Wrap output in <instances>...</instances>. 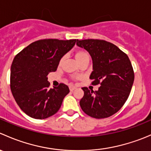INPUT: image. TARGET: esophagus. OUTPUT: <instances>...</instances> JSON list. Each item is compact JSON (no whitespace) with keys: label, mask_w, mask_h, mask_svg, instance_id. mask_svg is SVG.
Wrapping results in <instances>:
<instances>
[{"label":"esophagus","mask_w":151,"mask_h":151,"mask_svg":"<svg viewBox=\"0 0 151 151\" xmlns=\"http://www.w3.org/2000/svg\"><path fill=\"white\" fill-rule=\"evenodd\" d=\"M76 87H74V85H70L69 86V90H70V91H74V90L76 89Z\"/></svg>","instance_id":"obj_1"}]
</instances>
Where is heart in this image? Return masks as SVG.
<instances>
[{
    "instance_id": "b5f03b06",
    "label": "heart",
    "mask_w": 151,
    "mask_h": 151,
    "mask_svg": "<svg viewBox=\"0 0 151 151\" xmlns=\"http://www.w3.org/2000/svg\"><path fill=\"white\" fill-rule=\"evenodd\" d=\"M74 57H75L76 60H77V62L79 63V62L81 61L83 59L89 58V55H88V53L86 51H85V50H77V51H76L75 54H74ZM63 60H64V57L61 58L60 59V60H59V66H61Z\"/></svg>"
}]
</instances>
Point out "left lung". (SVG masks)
<instances>
[{
	"label": "left lung",
	"mask_w": 151,
	"mask_h": 151,
	"mask_svg": "<svg viewBox=\"0 0 151 151\" xmlns=\"http://www.w3.org/2000/svg\"><path fill=\"white\" fill-rule=\"evenodd\" d=\"M77 46L91 55L93 71L91 84L101 86L93 91L86 87L80 104L85 114L101 119L116 113L127 100L134 80V73L126 53L110 42L99 39L77 40Z\"/></svg>",
	"instance_id": "obj_1"
}]
</instances>
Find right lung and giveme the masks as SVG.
Wrapping results in <instances>:
<instances>
[{"mask_svg":"<svg viewBox=\"0 0 151 151\" xmlns=\"http://www.w3.org/2000/svg\"><path fill=\"white\" fill-rule=\"evenodd\" d=\"M76 42L77 39H41L14 57L11 66V91L17 104L28 116L45 119L59 110L69 89L63 83L50 88L47 76L57 70L60 59Z\"/></svg>","mask_w":151,"mask_h":151,"instance_id":"right-lung-1","label":"right lung"}]
</instances>
